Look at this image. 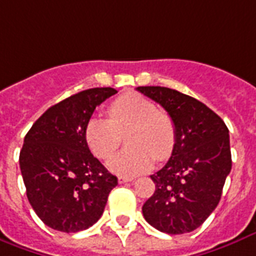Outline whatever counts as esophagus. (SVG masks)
<instances>
[{
	"label": "esophagus",
	"instance_id": "esophagus-1",
	"mask_svg": "<svg viewBox=\"0 0 256 256\" xmlns=\"http://www.w3.org/2000/svg\"><path fill=\"white\" fill-rule=\"evenodd\" d=\"M132 178H126V176H118V183H128V182H132Z\"/></svg>",
	"mask_w": 256,
	"mask_h": 256
}]
</instances>
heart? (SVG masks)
Here are the masks:
<instances>
[{
    "label": "heart",
    "mask_w": 256,
    "mask_h": 256,
    "mask_svg": "<svg viewBox=\"0 0 256 256\" xmlns=\"http://www.w3.org/2000/svg\"><path fill=\"white\" fill-rule=\"evenodd\" d=\"M108 118H93L85 126V140L92 154L108 160L120 146L122 134L130 146L108 163L120 175H138L152 166L154 159L166 160L175 148L176 130L172 118L150 100L138 94L116 98L108 108Z\"/></svg>",
    "instance_id": "1"
}]
</instances>
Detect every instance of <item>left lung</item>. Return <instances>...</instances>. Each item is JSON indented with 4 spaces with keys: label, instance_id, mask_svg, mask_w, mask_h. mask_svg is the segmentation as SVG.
<instances>
[{
    "label": "left lung",
    "instance_id": "left-lung-1",
    "mask_svg": "<svg viewBox=\"0 0 256 256\" xmlns=\"http://www.w3.org/2000/svg\"><path fill=\"white\" fill-rule=\"evenodd\" d=\"M136 89L167 110L176 130L171 158L150 175L155 192L142 206V215L162 232H191L216 208L231 171L228 128L208 106L175 89Z\"/></svg>",
    "mask_w": 256,
    "mask_h": 256
}]
</instances>
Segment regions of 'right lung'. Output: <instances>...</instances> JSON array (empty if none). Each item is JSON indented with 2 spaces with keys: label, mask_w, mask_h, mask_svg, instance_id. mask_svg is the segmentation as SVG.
<instances>
[{
  "label": "right lung",
  "mask_w": 256,
  "mask_h": 256,
  "mask_svg": "<svg viewBox=\"0 0 256 256\" xmlns=\"http://www.w3.org/2000/svg\"><path fill=\"white\" fill-rule=\"evenodd\" d=\"M114 88L78 92L45 110L24 138L20 168L37 216L53 230L78 232L101 218L118 178L90 154L85 126Z\"/></svg>",
  "instance_id": "1"
}]
</instances>
